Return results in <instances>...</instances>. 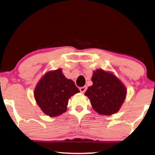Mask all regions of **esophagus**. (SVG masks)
Instances as JSON below:
<instances>
[{
	"label": "esophagus",
	"mask_w": 155,
	"mask_h": 155,
	"mask_svg": "<svg viewBox=\"0 0 155 155\" xmlns=\"http://www.w3.org/2000/svg\"><path fill=\"white\" fill-rule=\"evenodd\" d=\"M86 90H87V86H83V87L80 88V92H81V93H85Z\"/></svg>",
	"instance_id": "obj_1"
}]
</instances>
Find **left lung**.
Wrapping results in <instances>:
<instances>
[{"label": "left lung", "mask_w": 155, "mask_h": 155, "mask_svg": "<svg viewBox=\"0 0 155 155\" xmlns=\"http://www.w3.org/2000/svg\"><path fill=\"white\" fill-rule=\"evenodd\" d=\"M93 85L84 93L94 111L101 115L110 116L118 112L126 99L127 88L111 72L101 69L94 71Z\"/></svg>", "instance_id": "8db88e82"}]
</instances>
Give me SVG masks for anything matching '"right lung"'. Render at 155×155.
<instances>
[{
    "mask_svg": "<svg viewBox=\"0 0 155 155\" xmlns=\"http://www.w3.org/2000/svg\"><path fill=\"white\" fill-rule=\"evenodd\" d=\"M79 92L73 81L65 78L62 69H58L50 71L41 78L34 97L45 114L56 117L66 112L69 99Z\"/></svg>",
    "mask_w": 155,
    "mask_h": 155,
    "instance_id": "add662e5",
    "label": "right lung"
}]
</instances>
